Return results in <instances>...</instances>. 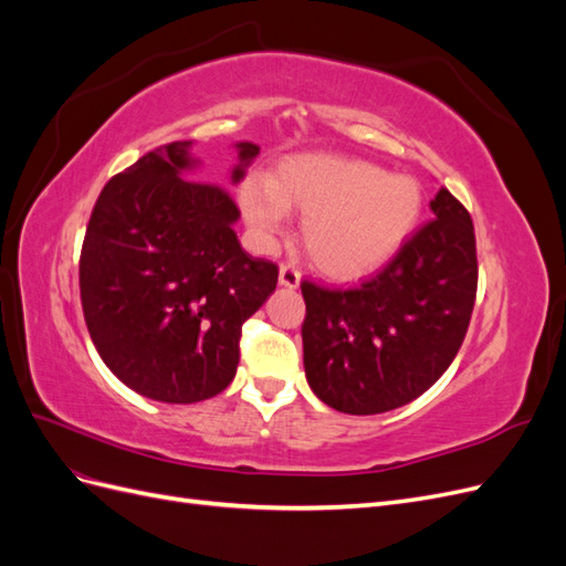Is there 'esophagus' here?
Returning <instances> with one entry per match:
<instances>
[{"mask_svg":"<svg viewBox=\"0 0 566 566\" xmlns=\"http://www.w3.org/2000/svg\"><path fill=\"white\" fill-rule=\"evenodd\" d=\"M300 281H302V273H300V269H297L295 264H283V266H281V271H279V283H281L283 287L295 290V287L300 285Z\"/></svg>","mask_w":566,"mask_h":566,"instance_id":"obj_1","label":"esophagus"}]
</instances>
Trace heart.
<instances>
[{
  "label": "heart",
  "instance_id": "b5f03b06",
  "mask_svg": "<svg viewBox=\"0 0 566 566\" xmlns=\"http://www.w3.org/2000/svg\"><path fill=\"white\" fill-rule=\"evenodd\" d=\"M248 224L264 238L279 233L285 212L302 217V245L312 264L337 281L385 266L413 235L424 196L413 177L333 153L281 160L266 188L245 186Z\"/></svg>",
  "mask_w": 566,
  "mask_h": 566
}]
</instances>
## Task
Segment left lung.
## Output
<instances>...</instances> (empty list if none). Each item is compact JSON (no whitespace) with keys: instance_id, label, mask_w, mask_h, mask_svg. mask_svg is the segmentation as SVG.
Masks as SVG:
<instances>
[{"instance_id":"1","label":"left lung","mask_w":566,"mask_h":566,"mask_svg":"<svg viewBox=\"0 0 566 566\" xmlns=\"http://www.w3.org/2000/svg\"><path fill=\"white\" fill-rule=\"evenodd\" d=\"M424 224L370 281L328 290L304 281V373L339 413H387L418 399L455 358L476 297L468 210L439 188Z\"/></svg>"}]
</instances>
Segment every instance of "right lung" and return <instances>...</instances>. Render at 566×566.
<instances>
[{
  "instance_id": "1",
  "label": "right lung",
  "mask_w": 566,
  "mask_h": 566,
  "mask_svg": "<svg viewBox=\"0 0 566 566\" xmlns=\"http://www.w3.org/2000/svg\"><path fill=\"white\" fill-rule=\"evenodd\" d=\"M193 142L146 153L101 191L80 256V297L94 347L119 382L165 403L224 391L243 323L276 290L279 269L248 254L231 193L191 181ZM231 184L260 156L238 142Z\"/></svg>"
}]
</instances>
